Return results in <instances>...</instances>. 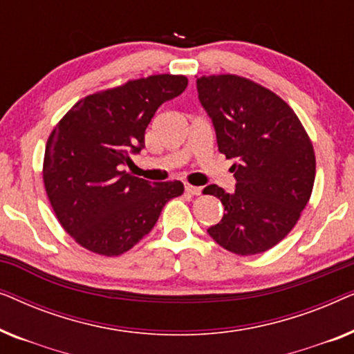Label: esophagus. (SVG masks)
Returning <instances> with one entry per match:
<instances>
[{
    "label": "esophagus",
    "instance_id": "34e87169",
    "mask_svg": "<svg viewBox=\"0 0 354 354\" xmlns=\"http://www.w3.org/2000/svg\"><path fill=\"white\" fill-rule=\"evenodd\" d=\"M185 192L187 193H190V195H201V192H203V188L201 187H195V185H185Z\"/></svg>",
    "mask_w": 354,
    "mask_h": 354
}]
</instances>
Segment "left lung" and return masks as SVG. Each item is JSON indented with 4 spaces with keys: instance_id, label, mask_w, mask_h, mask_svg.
Returning <instances> with one entry per match:
<instances>
[{
    "instance_id": "1",
    "label": "left lung",
    "mask_w": 354,
    "mask_h": 354,
    "mask_svg": "<svg viewBox=\"0 0 354 354\" xmlns=\"http://www.w3.org/2000/svg\"><path fill=\"white\" fill-rule=\"evenodd\" d=\"M217 148L235 159V192L207 185L224 205L207 234L235 254L264 253L288 235L311 196L316 158L293 109L272 91L236 75L196 79Z\"/></svg>"
}]
</instances>
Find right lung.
Listing matches in <instances>:
<instances>
[{
  "instance_id": "obj_1",
  "label": "right lung",
  "mask_w": 354,
  "mask_h": 354,
  "mask_svg": "<svg viewBox=\"0 0 354 354\" xmlns=\"http://www.w3.org/2000/svg\"><path fill=\"white\" fill-rule=\"evenodd\" d=\"M183 75H151L80 100L48 138L43 182L64 230L84 248L118 256L148 235L178 180L151 183L124 171L145 148L159 106L183 93Z\"/></svg>"
}]
</instances>
